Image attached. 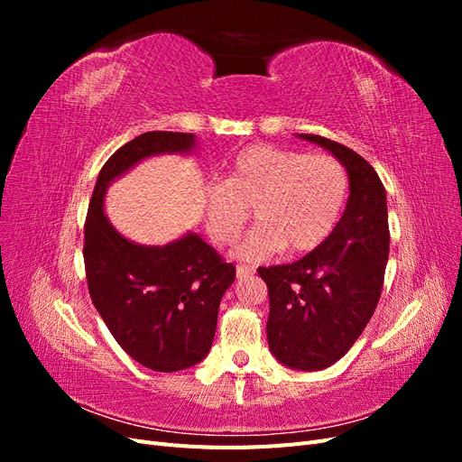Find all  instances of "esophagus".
<instances>
[{
  "mask_svg": "<svg viewBox=\"0 0 462 462\" xmlns=\"http://www.w3.org/2000/svg\"><path fill=\"white\" fill-rule=\"evenodd\" d=\"M256 270L253 268V265H245V263H239L236 265V277H245V275H253Z\"/></svg>",
  "mask_w": 462,
  "mask_h": 462,
  "instance_id": "34e87169",
  "label": "esophagus"
}]
</instances>
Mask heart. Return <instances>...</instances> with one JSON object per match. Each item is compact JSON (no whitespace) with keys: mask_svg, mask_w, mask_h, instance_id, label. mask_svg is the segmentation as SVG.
Segmentation results:
<instances>
[{"mask_svg":"<svg viewBox=\"0 0 462 462\" xmlns=\"http://www.w3.org/2000/svg\"><path fill=\"white\" fill-rule=\"evenodd\" d=\"M346 192V171L333 156L254 144L236 153L226 180L204 187L206 229L216 243H229L254 208L258 226L236 254L260 262L282 248L309 253L333 231Z\"/></svg>","mask_w":462,"mask_h":462,"instance_id":"heart-1","label":"heart"}]
</instances>
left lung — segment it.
I'll return each instance as SVG.
<instances>
[{
    "mask_svg": "<svg viewBox=\"0 0 462 462\" xmlns=\"http://www.w3.org/2000/svg\"><path fill=\"white\" fill-rule=\"evenodd\" d=\"M329 150L346 170V208L328 239L304 258L258 268L268 285L265 333L282 365L316 372L355 345L380 302L389 256L385 189L374 167L339 143L299 134Z\"/></svg>",
    "mask_w": 462,
    "mask_h": 462,
    "instance_id": "1",
    "label": "left lung"
}]
</instances>
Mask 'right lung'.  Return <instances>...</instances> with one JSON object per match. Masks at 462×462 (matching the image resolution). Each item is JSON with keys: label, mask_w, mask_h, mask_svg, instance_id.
Masks as SVG:
<instances>
[{"label": "right lung", "mask_w": 462, "mask_h": 462, "mask_svg": "<svg viewBox=\"0 0 462 462\" xmlns=\"http://www.w3.org/2000/svg\"><path fill=\"white\" fill-rule=\"evenodd\" d=\"M192 133L152 131L111 156L100 175L85 223V268L90 299L116 341L138 365L156 372L190 368L209 353L223 292L235 265L197 233L165 246L125 239L104 214L109 183L156 153H187Z\"/></svg>", "instance_id": "add662e5"}]
</instances>
